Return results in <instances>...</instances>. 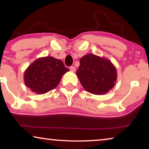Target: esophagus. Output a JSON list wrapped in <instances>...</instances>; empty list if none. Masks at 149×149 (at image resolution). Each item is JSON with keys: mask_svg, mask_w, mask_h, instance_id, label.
Masks as SVG:
<instances>
[{"mask_svg": "<svg viewBox=\"0 0 149 149\" xmlns=\"http://www.w3.org/2000/svg\"><path fill=\"white\" fill-rule=\"evenodd\" d=\"M70 70L72 71V72H75L76 71V68H75L74 66H71L70 67Z\"/></svg>", "mask_w": 149, "mask_h": 149, "instance_id": "34e87169", "label": "esophagus"}]
</instances>
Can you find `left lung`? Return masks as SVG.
Masks as SVG:
<instances>
[{
    "label": "left lung",
    "mask_w": 149,
    "mask_h": 149,
    "mask_svg": "<svg viewBox=\"0 0 149 149\" xmlns=\"http://www.w3.org/2000/svg\"><path fill=\"white\" fill-rule=\"evenodd\" d=\"M77 75L83 88L95 95L109 92L117 79V70L111 60L90 54L81 58Z\"/></svg>",
    "instance_id": "obj_1"
}]
</instances>
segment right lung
Masks as SVG:
<instances>
[{"instance_id": "add662e5", "label": "right lung", "mask_w": 149, "mask_h": 149, "mask_svg": "<svg viewBox=\"0 0 149 149\" xmlns=\"http://www.w3.org/2000/svg\"><path fill=\"white\" fill-rule=\"evenodd\" d=\"M68 71L62 60L51 56L39 58L26 68L24 83L32 92L44 94L58 86Z\"/></svg>"}]
</instances>
